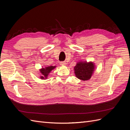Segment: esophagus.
I'll return each mask as SVG.
<instances>
[{
  "mask_svg": "<svg viewBox=\"0 0 130 130\" xmlns=\"http://www.w3.org/2000/svg\"><path fill=\"white\" fill-rule=\"evenodd\" d=\"M60 64L61 66H65L66 64V63L65 62H60Z\"/></svg>",
  "mask_w": 130,
  "mask_h": 130,
  "instance_id": "1",
  "label": "esophagus"
}]
</instances>
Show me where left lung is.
<instances>
[{
	"instance_id": "1",
	"label": "left lung",
	"mask_w": 130,
	"mask_h": 130,
	"mask_svg": "<svg viewBox=\"0 0 130 130\" xmlns=\"http://www.w3.org/2000/svg\"><path fill=\"white\" fill-rule=\"evenodd\" d=\"M94 66L92 62H79L75 66L74 70L76 76L82 80H88L91 77Z\"/></svg>"
}]
</instances>
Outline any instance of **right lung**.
<instances>
[{"label": "right lung", "mask_w": 130, "mask_h": 130, "mask_svg": "<svg viewBox=\"0 0 130 130\" xmlns=\"http://www.w3.org/2000/svg\"><path fill=\"white\" fill-rule=\"evenodd\" d=\"M55 68V66H49V67H46L45 68L42 69L40 70V71H41V73L42 74L43 76H41V78H46V77H47V76H48V75L49 74V73Z\"/></svg>", "instance_id": "obj_1"}]
</instances>
